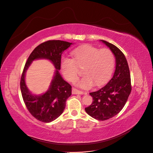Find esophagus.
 <instances>
[{
    "label": "esophagus",
    "instance_id": "obj_1",
    "mask_svg": "<svg viewBox=\"0 0 153 153\" xmlns=\"http://www.w3.org/2000/svg\"><path fill=\"white\" fill-rule=\"evenodd\" d=\"M72 93L74 94H86L85 92H82L81 91L78 90V89H75V88H73Z\"/></svg>",
    "mask_w": 153,
    "mask_h": 153
}]
</instances>
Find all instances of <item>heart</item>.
Wrapping results in <instances>:
<instances>
[{"label":"heart","mask_w":153,"mask_h":153,"mask_svg":"<svg viewBox=\"0 0 153 153\" xmlns=\"http://www.w3.org/2000/svg\"><path fill=\"white\" fill-rule=\"evenodd\" d=\"M71 55L73 59H62V73L69 82H73L77 79L79 68H84V76L75 82L82 89H89L94 83L103 84L112 75L115 59L109 49L100 50L91 45H84L74 50Z\"/></svg>","instance_id":"1"}]
</instances>
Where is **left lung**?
Segmentation results:
<instances>
[{
    "label": "left lung",
    "mask_w": 153,
    "mask_h": 153,
    "mask_svg": "<svg viewBox=\"0 0 153 153\" xmlns=\"http://www.w3.org/2000/svg\"><path fill=\"white\" fill-rule=\"evenodd\" d=\"M115 57V70L112 78L104 87L90 92L92 103L85 108L90 116L99 121L113 117L123 108L131 91L130 72L124 53L116 46L101 40Z\"/></svg>",
    "instance_id": "left-lung-1"
}]
</instances>
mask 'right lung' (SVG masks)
I'll return each instance as SVG.
<instances>
[{
	"label": "right lung",
	"mask_w": 153,
	"mask_h": 153,
	"mask_svg": "<svg viewBox=\"0 0 153 153\" xmlns=\"http://www.w3.org/2000/svg\"><path fill=\"white\" fill-rule=\"evenodd\" d=\"M71 43L61 40H49L40 44L32 51L25 64L20 80V89L27 110L36 119L50 123L61 115L66 106V101L71 95V86L64 80L59 70L61 69V55ZM48 59L56 70L49 90L41 95H33L27 89L25 76L27 69L36 59Z\"/></svg>",
	"instance_id": "obj_1"
}]
</instances>
